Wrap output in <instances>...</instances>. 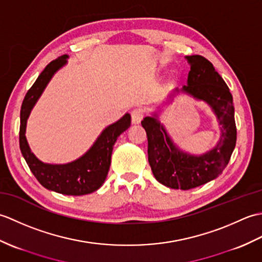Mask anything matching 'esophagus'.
Returning a JSON list of instances; mask_svg holds the SVG:
<instances>
[{
	"instance_id": "esophagus-1",
	"label": "esophagus",
	"mask_w": 262,
	"mask_h": 262,
	"mask_svg": "<svg viewBox=\"0 0 262 262\" xmlns=\"http://www.w3.org/2000/svg\"><path fill=\"white\" fill-rule=\"evenodd\" d=\"M144 113L141 108H136L132 111V121L133 124H138L143 119Z\"/></svg>"
}]
</instances>
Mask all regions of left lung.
<instances>
[{
  "instance_id": "obj_1",
  "label": "left lung",
  "mask_w": 262,
  "mask_h": 262,
  "mask_svg": "<svg viewBox=\"0 0 262 262\" xmlns=\"http://www.w3.org/2000/svg\"><path fill=\"white\" fill-rule=\"evenodd\" d=\"M186 58L190 71L187 85L181 91L203 100L214 111L221 126L216 146L202 155L185 153L174 145L157 114L142 120L147 135L148 163L155 179L166 187L181 190L199 187L222 174L236 144L234 107L229 86L208 59L200 55Z\"/></svg>"
}]
</instances>
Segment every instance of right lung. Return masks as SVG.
I'll return each instance as SVG.
<instances>
[{
    "instance_id": "obj_1",
    "label": "right lung",
    "mask_w": 262,
    "mask_h": 262,
    "mask_svg": "<svg viewBox=\"0 0 262 262\" xmlns=\"http://www.w3.org/2000/svg\"><path fill=\"white\" fill-rule=\"evenodd\" d=\"M66 58L68 56L64 55L52 60L28 90L20 111L19 143L21 153L28 166L41 186L58 193L82 196L98 190L103 185L110 168L111 153L115 143L121 133L130 126L132 120L130 115L126 114L115 124L108 126L103 129L91 148L73 162L48 164L38 160L31 152L25 135L27 119L53 75L68 62Z\"/></svg>"
}]
</instances>
